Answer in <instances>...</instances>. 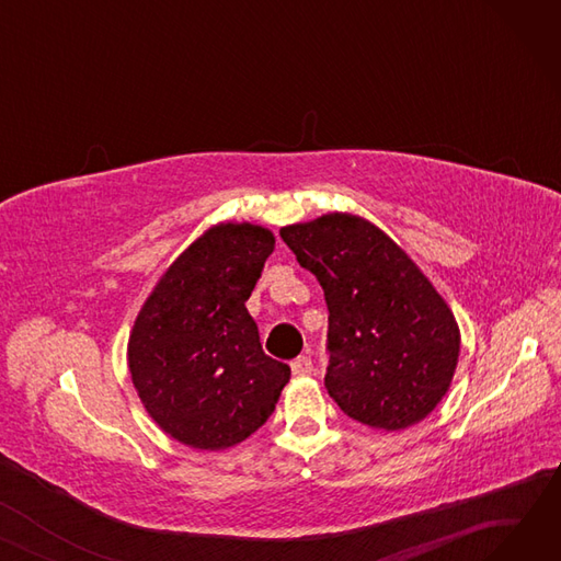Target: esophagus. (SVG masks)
<instances>
[{"label": "esophagus", "instance_id": "1", "mask_svg": "<svg viewBox=\"0 0 561 561\" xmlns=\"http://www.w3.org/2000/svg\"><path fill=\"white\" fill-rule=\"evenodd\" d=\"M290 373L296 377H305V375H311L313 373V364L309 357H298L290 362Z\"/></svg>", "mask_w": 561, "mask_h": 561}]
</instances>
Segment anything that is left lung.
Instances as JSON below:
<instances>
[{"instance_id": "obj_1", "label": "left lung", "mask_w": 561, "mask_h": 561, "mask_svg": "<svg viewBox=\"0 0 561 561\" xmlns=\"http://www.w3.org/2000/svg\"><path fill=\"white\" fill-rule=\"evenodd\" d=\"M330 309L328 393L357 423L400 432L448 393L461 334L453 309L389 233L332 211L279 229Z\"/></svg>"}]
</instances>
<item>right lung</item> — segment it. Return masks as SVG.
Returning <instances> with one entry per match:
<instances>
[{
	"mask_svg": "<svg viewBox=\"0 0 561 561\" xmlns=\"http://www.w3.org/2000/svg\"><path fill=\"white\" fill-rule=\"evenodd\" d=\"M275 250L268 227L216 222L142 302L127 343L150 419L195 450L239 446L271 419L290 368L261 350L248 298Z\"/></svg>",
	"mask_w": 561,
	"mask_h": 561,
	"instance_id": "obj_1",
	"label": "right lung"
}]
</instances>
